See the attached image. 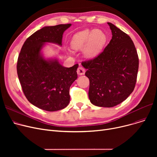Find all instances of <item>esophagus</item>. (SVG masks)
Wrapping results in <instances>:
<instances>
[{
  "mask_svg": "<svg viewBox=\"0 0 157 157\" xmlns=\"http://www.w3.org/2000/svg\"><path fill=\"white\" fill-rule=\"evenodd\" d=\"M85 72V70L83 67H79L77 69V73L78 75H84Z\"/></svg>",
  "mask_w": 157,
  "mask_h": 157,
  "instance_id": "1",
  "label": "esophagus"
}]
</instances>
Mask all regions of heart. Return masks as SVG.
Instances as JSON below:
<instances>
[{
  "label": "heart",
  "mask_w": 157,
  "mask_h": 157,
  "mask_svg": "<svg viewBox=\"0 0 157 157\" xmlns=\"http://www.w3.org/2000/svg\"><path fill=\"white\" fill-rule=\"evenodd\" d=\"M107 40L108 37L103 30L85 29L72 36L70 45L75 50L83 48L84 55L87 58H93L100 53Z\"/></svg>",
  "instance_id": "1"
}]
</instances>
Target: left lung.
Masks as SVG:
<instances>
[{
	"label": "left lung",
	"mask_w": 157,
	"mask_h": 157,
	"mask_svg": "<svg viewBox=\"0 0 157 157\" xmlns=\"http://www.w3.org/2000/svg\"><path fill=\"white\" fill-rule=\"evenodd\" d=\"M112 39L104 51L94 59L83 62L90 80L89 99L96 106L111 108L132 94L136 86L139 58L129 36L108 23Z\"/></svg>",
	"instance_id": "8db88e82"
}]
</instances>
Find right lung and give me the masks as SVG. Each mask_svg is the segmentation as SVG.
<instances>
[{
    "label": "right lung",
    "instance_id": "obj_1",
    "mask_svg": "<svg viewBox=\"0 0 157 157\" xmlns=\"http://www.w3.org/2000/svg\"><path fill=\"white\" fill-rule=\"evenodd\" d=\"M71 24L44 27L24 43L17 62V74L24 95L34 105L47 111H59L70 102L69 88L78 78V64L65 67L57 59H45L46 43L62 46V36Z\"/></svg>",
    "mask_w": 157,
    "mask_h": 157
}]
</instances>
